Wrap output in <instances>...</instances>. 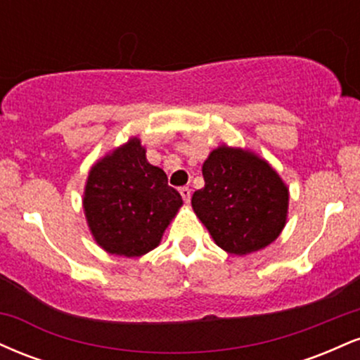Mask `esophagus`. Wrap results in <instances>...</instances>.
Here are the masks:
<instances>
[{
    "instance_id": "1",
    "label": "esophagus",
    "mask_w": 360,
    "mask_h": 360,
    "mask_svg": "<svg viewBox=\"0 0 360 360\" xmlns=\"http://www.w3.org/2000/svg\"><path fill=\"white\" fill-rule=\"evenodd\" d=\"M179 193H181V196H183L184 203H189V200H191V189H189V188H181Z\"/></svg>"
}]
</instances>
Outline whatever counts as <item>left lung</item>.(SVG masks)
<instances>
[{
	"mask_svg": "<svg viewBox=\"0 0 360 360\" xmlns=\"http://www.w3.org/2000/svg\"><path fill=\"white\" fill-rule=\"evenodd\" d=\"M205 188L191 206L220 249L247 255L266 249L288 221L289 189L266 159L226 143L203 162Z\"/></svg>",
	"mask_w": 360,
	"mask_h": 360,
	"instance_id": "obj_1",
	"label": "left lung"
}]
</instances>
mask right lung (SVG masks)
<instances>
[{
  "label": "right lung",
  "instance_id": "add662e5",
  "mask_svg": "<svg viewBox=\"0 0 360 360\" xmlns=\"http://www.w3.org/2000/svg\"><path fill=\"white\" fill-rule=\"evenodd\" d=\"M139 137L98 159L88 172L82 208L94 242L108 254L140 257L162 240L183 198L166 172L147 160Z\"/></svg>",
  "mask_w": 360,
  "mask_h": 360
}]
</instances>
